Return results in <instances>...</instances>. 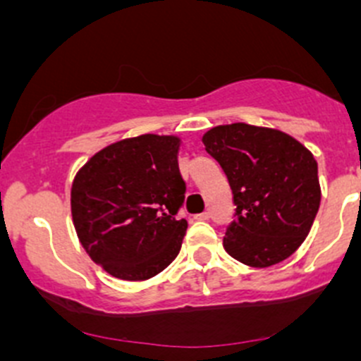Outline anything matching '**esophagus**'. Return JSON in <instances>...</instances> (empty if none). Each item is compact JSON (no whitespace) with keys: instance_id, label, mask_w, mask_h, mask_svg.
I'll list each match as a JSON object with an SVG mask.
<instances>
[{"instance_id":"34e87169","label":"esophagus","mask_w":361,"mask_h":361,"mask_svg":"<svg viewBox=\"0 0 361 361\" xmlns=\"http://www.w3.org/2000/svg\"><path fill=\"white\" fill-rule=\"evenodd\" d=\"M196 219L197 221H208V219H210V212H203V214L196 215Z\"/></svg>"}]
</instances>
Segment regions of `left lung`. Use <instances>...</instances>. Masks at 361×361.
I'll use <instances>...</instances> for the list:
<instances>
[{"mask_svg": "<svg viewBox=\"0 0 361 361\" xmlns=\"http://www.w3.org/2000/svg\"><path fill=\"white\" fill-rule=\"evenodd\" d=\"M233 192L235 219L222 240L249 267H271L302 244L321 204L317 161L290 135L235 123L203 135Z\"/></svg>", "mask_w": 361, "mask_h": 361, "instance_id": "8db88e82", "label": "left lung"}]
</instances>
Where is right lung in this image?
I'll list each match as a JSON object with an SVG mask.
<instances>
[{"label":"right lung","instance_id":"right-lung-1","mask_svg":"<svg viewBox=\"0 0 361 361\" xmlns=\"http://www.w3.org/2000/svg\"><path fill=\"white\" fill-rule=\"evenodd\" d=\"M180 139L140 135L110 144L78 171L71 214L92 262L126 281L164 271L181 249L187 221L178 217L185 185Z\"/></svg>","mask_w":361,"mask_h":361}]
</instances>
